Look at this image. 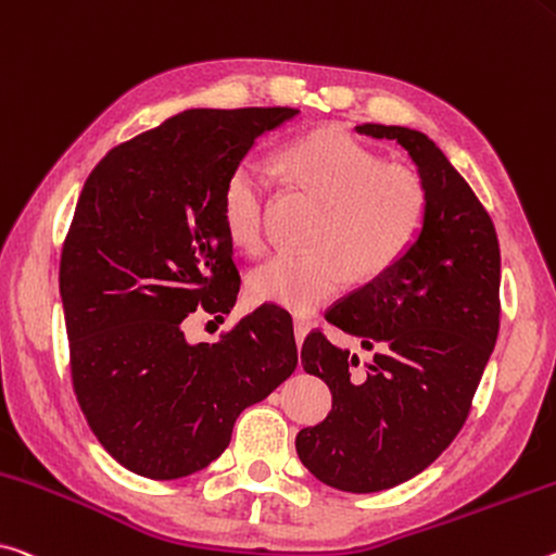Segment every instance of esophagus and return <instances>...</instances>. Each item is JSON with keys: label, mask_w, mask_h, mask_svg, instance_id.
Returning a JSON list of instances; mask_svg holds the SVG:
<instances>
[{"label": "esophagus", "mask_w": 556, "mask_h": 556, "mask_svg": "<svg viewBox=\"0 0 556 556\" xmlns=\"http://www.w3.org/2000/svg\"><path fill=\"white\" fill-rule=\"evenodd\" d=\"M309 329H312V324H309V319H306V316H294V339H296L299 346L304 343Z\"/></svg>", "instance_id": "34e87169"}]
</instances>
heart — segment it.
I'll return each mask as SVG.
<instances>
[{
    "label": "heart",
    "mask_w": 556,
    "mask_h": 556,
    "mask_svg": "<svg viewBox=\"0 0 556 556\" xmlns=\"http://www.w3.org/2000/svg\"><path fill=\"white\" fill-rule=\"evenodd\" d=\"M285 178L324 200L312 232L314 250L277 252L247 277L260 304L312 312L356 279L391 271L426 227L428 195L408 167L389 165L349 130H309L277 155ZM271 175L257 161L237 163L223 185L219 217L232 244L257 254L267 242Z\"/></svg>",
    "instance_id": "b5f03b06"
}]
</instances>
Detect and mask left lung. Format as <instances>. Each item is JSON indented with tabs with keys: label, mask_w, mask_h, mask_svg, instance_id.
I'll return each instance as SVG.
<instances>
[{
	"label": "left lung",
	"mask_w": 556,
	"mask_h": 556,
	"mask_svg": "<svg viewBox=\"0 0 556 556\" xmlns=\"http://www.w3.org/2000/svg\"><path fill=\"white\" fill-rule=\"evenodd\" d=\"M356 134L408 151L428 217L391 271L326 314L376 351L364 371L321 331L306 337L302 366L329 386L331 410L299 430L296 453L329 488L381 492L426 470L468 418L500 331V244L470 185L426 134L381 123Z\"/></svg>",
	"instance_id": "1"
}]
</instances>
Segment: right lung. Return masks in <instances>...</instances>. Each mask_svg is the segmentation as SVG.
<instances>
[{"label":"right lung","instance_id":"1","mask_svg":"<svg viewBox=\"0 0 556 556\" xmlns=\"http://www.w3.org/2000/svg\"><path fill=\"white\" fill-rule=\"evenodd\" d=\"M296 109H190L105 153L78 198L59 292L78 405L130 472L178 480L217 460L247 405L296 368L294 329L260 306L215 343H190L199 306L240 292L223 185Z\"/></svg>","mask_w":556,"mask_h":556}]
</instances>
